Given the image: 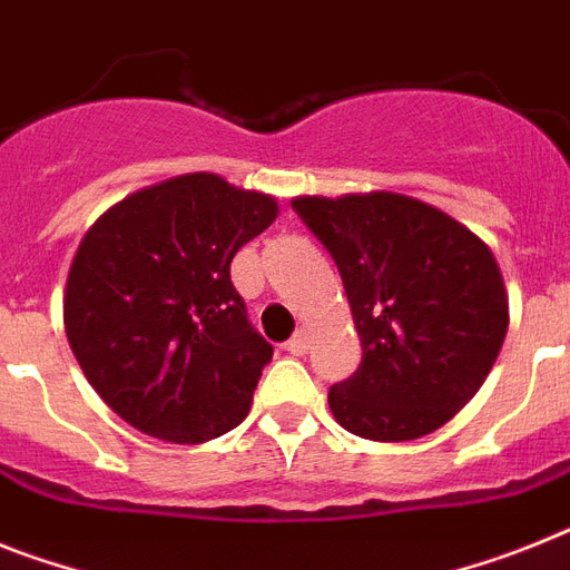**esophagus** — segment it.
I'll use <instances>...</instances> for the list:
<instances>
[{
    "label": "esophagus",
    "mask_w": 570,
    "mask_h": 570,
    "mask_svg": "<svg viewBox=\"0 0 570 570\" xmlns=\"http://www.w3.org/2000/svg\"><path fill=\"white\" fill-rule=\"evenodd\" d=\"M309 347V336H307V330H298L289 342H286V351L293 353V356H304Z\"/></svg>",
    "instance_id": "esophagus-1"
}]
</instances>
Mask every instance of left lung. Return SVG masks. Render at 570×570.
Masks as SVG:
<instances>
[{
    "mask_svg": "<svg viewBox=\"0 0 570 570\" xmlns=\"http://www.w3.org/2000/svg\"><path fill=\"white\" fill-rule=\"evenodd\" d=\"M293 208L342 272L362 365L330 389L342 429L400 443L470 403L510 324L501 266L475 232L394 190L295 196Z\"/></svg>",
    "mask_w": 570,
    "mask_h": 570,
    "instance_id": "8db88e82",
    "label": "left lung"
}]
</instances>
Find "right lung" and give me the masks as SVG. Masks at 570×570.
Masks as SVG:
<instances>
[{
  "mask_svg": "<svg viewBox=\"0 0 570 570\" xmlns=\"http://www.w3.org/2000/svg\"><path fill=\"white\" fill-rule=\"evenodd\" d=\"M277 212L275 196L203 170L124 196L83 234L63 289L66 338L132 429L205 443L246 420L272 344L246 322L232 261Z\"/></svg>",
  "mask_w": 570,
  "mask_h": 570,
  "instance_id": "right-lung-1",
  "label": "right lung"
}]
</instances>
